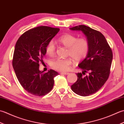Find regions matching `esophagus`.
I'll list each match as a JSON object with an SVG mask.
<instances>
[{
  "label": "esophagus",
  "instance_id": "obj_1",
  "mask_svg": "<svg viewBox=\"0 0 124 124\" xmlns=\"http://www.w3.org/2000/svg\"><path fill=\"white\" fill-rule=\"evenodd\" d=\"M60 74H64V75H68V74H69L70 73H68V72H61V73H60Z\"/></svg>",
  "mask_w": 124,
  "mask_h": 124
}]
</instances>
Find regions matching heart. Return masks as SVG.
Wrapping results in <instances>:
<instances>
[{
    "mask_svg": "<svg viewBox=\"0 0 124 124\" xmlns=\"http://www.w3.org/2000/svg\"><path fill=\"white\" fill-rule=\"evenodd\" d=\"M58 41L68 49L67 55L73 58L76 62L81 61L87 56L89 44V42L85 38L78 39L74 35L66 34L60 37ZM45 51L46 54L50 56L54 54L55 45L52 41L48 43L45 47ZM72 58L54 59L51 61V66L54 69L59 71H66L70 69V66L73 64Z\"/></svg>",
    "mask_w": 124,
    "mask_h": 124,
    "instance_id": "obj_1",
    "label": "heart"
}]
</instances>
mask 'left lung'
<instances>
[{
  "mask_svg": "<svg viewBox=\"0 0 124 124\" xmlns=\"http://www.w3.org/2000/svg\"><path fill=\"white\" fill-rule=\"evenodd\" d=\"M73 31H81L89 42L87 56L78 65L82 73H78V80L71 85L75 94L87 96L101 89L110 74L113 54L111 49L101 32L91 28L79 25L70 28ZM85 72L88 75L83 76Z\"/></svg>",
  "mask_w": 124,
  "mask_h": 124,
  "instance_id": "obj_1",
  "label": "left lung"
}]
</instances>
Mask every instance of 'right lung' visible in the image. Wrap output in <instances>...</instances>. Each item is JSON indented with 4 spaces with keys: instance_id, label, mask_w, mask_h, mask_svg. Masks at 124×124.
I'll return each mask as SVG.
<instances>
[{
    "instance_id": "add662e5",
    "label": "right lung",
    "mask_w": 124,
    "mask_h": 124,
    "mask_svg": "<svg viewBox=\"0 0 124 124\" xmlns=\"http://www.w3.org/2000/svg\"><path fill=\"white\" fill-rule=\"evenodd\" d=\"M59 30L47 26L37 27L25 32L16 43L13 67L20 83L30 94L42 96L54 87V77L58 73L50 70L44 73L39 70V64L43 62L47 43Z\"/></svg>"
}]
</instances>
